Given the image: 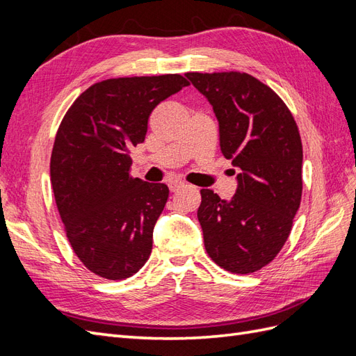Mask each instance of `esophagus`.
Instances as JSON below:
<instances>
[{
  "mask_svg": "<svg viewBox=\"0 0 356 356\" xmlns=\"http://www.w3.org/2000/svg\"><path fill=\"white\" fill-rule=\"evenodd\" d=\"M169 190L170 191H177V190H179L181 187H184V182H182L181 179H172V181H169Z\"/></svg>",
  "mask_w": 356,
  "mask_h": 356,
  "instance_id": "esophagus-1",
  "label": "esophagus"
}]
</instances>
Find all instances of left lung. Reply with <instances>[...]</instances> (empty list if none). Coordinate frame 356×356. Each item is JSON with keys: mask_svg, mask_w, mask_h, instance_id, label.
<instances>
[{"mask_svg": "<svg viewBox=\"0 0 356 356\" xmlns=\"http://www.w3.org/2000/svg\"><path fill=\"white\" fill-rule=\"evenodd\" d=\"M212 105L220 147L241 172L230 200L200 190L197 218L208 255L246 275L270 263L286 242L300 207L303 147L284 101L245 72H187Z\"/></svg>", "mask_w": 356, "mask_h": 356, "instance_id": "1", "label": "left lung"}]
</instances>
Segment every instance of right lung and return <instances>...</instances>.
I'll use <instances>...</instances> for the list:
<instances>
[{
  "instance_id": "1",
  "label": "right lung",
  "mask_w": 356,
  "mask_h": 356,
  "mask_svg": "<svg viewBox=\"0 0 356 356\" xmlns=\"http://www.w3.org/2000/svg\"><path fill=\"white\" fill-rule=\"evenodd\" d=\"M186 86L179 74L104 80L63 117L50 181L72 250L95 275L122 281L152 254L169 188L131 177V148L144 143L156 106Z\"/></svg>"
}]
</instances>
